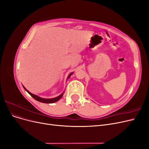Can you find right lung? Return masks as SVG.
I'll return each mask as SVG.
<instances>
[{"label":"right lung","mask_w":149,"mask_h":149,"mask_svg":"<svg viewBox=\"0 0 149 149\" xmlns=\"http://www.w3.org/2000/svg\"><path fill=\"white\" fill-rule=\"evenodd\" d=\"M73 74V73H71L69 76H68V79L70 76H71V75ZM24 89L26 90V91H27V93L30 94V95L32 97H33L35 100H37V101H39V102H43V103H53V102H56V101H58V100H60V99L62 97V96H63V94H64V93H62L61 95H60L59 96H58V97H55V98H52V99H43V98H41V97H38V96H36V95H35V94H33L32 93H30L27 89H25V88H24Z\"/></svg>","instance_id":"add662e5"}]
</instances>
